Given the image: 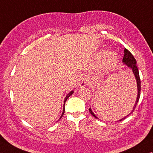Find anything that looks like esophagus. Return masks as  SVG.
<instances>
[{
  "mask_svg": "<svg viewBox=\"0 0 153 153\" xmlns=\"http://www.w3.org/2000/svg\"><path fill=\"white\" fill-rule=\"evenodd\" d=\"M88 84V80L86 77L84 76H81L78 81V85L80 87L86 86Z\"/></svg>",
  "mask_w": 153,
  "mask_h": 153,
  "instance_id": "obj_1",
  "label": "esophagus"
}]
</instances>
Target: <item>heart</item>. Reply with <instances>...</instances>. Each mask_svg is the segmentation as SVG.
I'll use <instances>...</instances> for the list:
<instances>
[{"mask_svg": "<svg viewBox=\"0 0 153 153\" xmlns=\"http://www.w3.org/2000/svg\"><path fill=\"white\" fill-rule=\"evenodd\" d=\"M117 57L114 52H110L105 55L102 60V65L105 69H111L117 62Z\"/></svg>", "mask_w": 153, "mask_h": 153, "instance_id": "b5f03b06", "label": "heart"}]
</instances>
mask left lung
<instances>
[{
	"mask_svg": "<svg viewBox=\"0 0 153 153\" xmlns=\"http://www.w3.org/2000/svg\"><path fill=\"white\" fill-rule=\"evenodd\" d=\"M123 62L126 64V65H127L129 67L131 68V69H132V71H133V73H134V75L135 76V79H136V80H137V97L136 101H135V103L134 105V109H133V111H132V112H133L134 110L135 109V108L136 107V105L137 104L138 101L140 100V94H141V80H140V74H139V71H138L137 67V65H136V63H137L136 60H135V59L134 58V57L133 55H132L131 53L130 52V51H128L126 48L124 49V57H123ZM89 111H90V113H91V114L92 115V116H94V117H95L96 118H97V119H98V118L93 113V112L91 111L90 108L89 109ZM128 117V115L126 117ZM126 117L123 118V119L120 120L119 121H121V120H123V119H125Z\"/></svg>",
	"mask_w": 153,
	"mask_h": 153,
	"instance_id": "8db88e82",
	"label": "left lung"
}]
</instances>
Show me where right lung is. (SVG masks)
Masks as SVG:
<instances>
[{
    "mask_svg": "<svg viewBox=\"0 0 153 153\" xmlns=\"http://www.w3.org/2000/svg\"><path fill=\"white\" fill-rule=\"evenodd\" d=\"M73 94V91H71V92H69V94H68L67 95V96H66V97H65V101H64V103H65V101H67V100L68 99V98H69L71 95H72ZM64 112H65V104H64V107H63V113H62V117H60V118L62 117V116L63 115V114H64Z\"/></svg>",
    "mask_w": 153,
    "mask_h": 153,
    "instance_id": "add662e5",
    "label": "right lung"
}]
</instances>
